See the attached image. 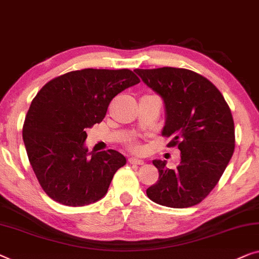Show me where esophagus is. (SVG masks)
Masks as SVG:
<instances>
[{
	"instance_id": "1",
	"label": "esophagus",
	"mask_w": 259,
	"mask_h": 259,
	"mask_svg": "<svg viewBox=\"0 0 259 259\" xmlns=\"http://www.w3.org/2000/svg\"><path fill=\"white\" fill-rule=\"evenodd\" d=\"M128 162L132 163V164H144L145 161L140 160V159H137V157H130Z\"/></svg>"
}]
</instances>
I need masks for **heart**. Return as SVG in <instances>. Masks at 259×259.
Segmentation results:
<instances>
[{"label": "heart", "instance_id": "heart-1", "mask_svg": "<svg viewBox=\"0 0 259 259\" xmlns=\"http://www.w3.org/2000/svg\"><path fill=\"white\" fill-rule=\"evenodd\" d=\"M127 147H128L130 149H132V151H134V152H140L141 151V146L134 140L127 141Z\"/></svg>", "mask_w": 259, "mask_h": 259}]
</instances>
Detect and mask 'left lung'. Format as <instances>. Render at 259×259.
Returning a JSON list of instances; mask_svg holds the SVG:
<instances>
[{
  "label": "left lung",
  "mask_w": 259,
  "mask_h": 259,
  "mask_svg": "<svg viewBox=\"0 0 259 259\" xmlns=\"http://www.w3.org/2000/svg\"><path fill=\"white\" fill-rule=\"evenodd\" d=\"M163 99L166 123L162 136L168 147L181 151L174 169L154 160L159 180L146 190L157 204L188 208L215 188L235 149V126L229 106L210 80L179 67L134 70Z\"/></svg>",
  "instance_id": "1"
}]
</instances>
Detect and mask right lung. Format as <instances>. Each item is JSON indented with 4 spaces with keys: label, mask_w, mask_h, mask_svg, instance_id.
Returning <instances> with one entry per match:
<instances>
[{
    "label": "right lung",
    "mask_w": 259,
    "mask_h": 259,
    "mask_svg": "<svg viewBox=\"0 0 259 259\" xmlns=\"http://www.w3.org/2000/svg\"><path fill=\"white\" fill-rule=\"evenodd\" d=\"M138 83L128 69H84L56 77L39 90L25 115L23 141L49 197L83 207L106 195L126 159L114 149L89 153L85 130L103 120L118 93Z\"/></svg>",
    "instance_id": "1"
}]
</instances>
